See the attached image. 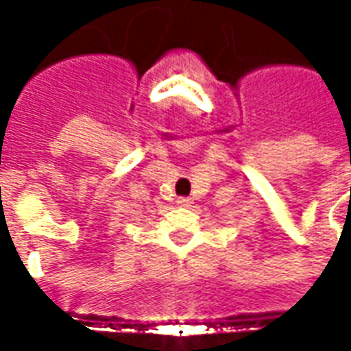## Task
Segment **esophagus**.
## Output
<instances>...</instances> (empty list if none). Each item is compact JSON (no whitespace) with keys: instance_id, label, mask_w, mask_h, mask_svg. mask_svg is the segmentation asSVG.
<instances>
[{"instance_id":"34e87169","label":"esophagus","mask_w":351,"mask_h":351,"mask_svg":"<svg viewBox=\"0 0 351 351\" xmlns=\"http://www.w3.org/2000/svg\"><path fill=\"white\" fill-rule=\"evenodd\" d=\"M193 204V200L191 198H185V196H181V198H178V206L179 207H189Z\"/></svg>"}]
</instances>
